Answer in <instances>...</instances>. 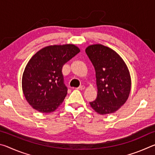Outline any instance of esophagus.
<instances>
[{
    "label": "esophagus",
    "instance_id": "esophagus-1",
    "mask_svg": "<svg viewBox=\"0 0 155 155\" xmlns=\"http://www.w3.org/2000/svg\"><path fill=\"white\" fill-rule=\"evenodd\" d=\"M85 88V87L84 85H81L78 87H77V90H84Z\"/></svg>",
    "mask_w": 155,
    "mask_h": 155
}]
</instances>
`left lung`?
Returning a JSON list of instances; mask_svg holds the SVG:
<instances>
[{
  "label": "left lung",
  "instance_id": "left-lung-1",
  "mask_svg": "<svg viewBox=\"0 0 155 155\" xmlns=\"http://www.w3.org/2000/svg\"><path fill=\"white\" fill-rule=\"evenodd\" d=\"M85 52L96 72L98 96L91 107L101 115L114 113L125 103L130 91V77L122 59L101 44L88 46Z\"/></svg>",
  "mask_w": 155,
  "mask_h": 155
}]
</instances>
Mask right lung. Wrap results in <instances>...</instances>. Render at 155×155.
<instances>
[{
    "label": "right lung",
    "instance_id": "add662e5",
    "mask_svg": "<svg viewBox=\"0 0 155 155\" xmlns=\"http://www.w3.org/2000/svg\"><path fill=\"white\" fill-rule=\"evenodd\" d=\"M80 52L72 44L45 47L34 54L22 76V90L37 111L48 114L58 108L67 95L62 68Z\"/></svg>",
    "mask_w": 155,
    "mask_h": 155
}]
</instances>
